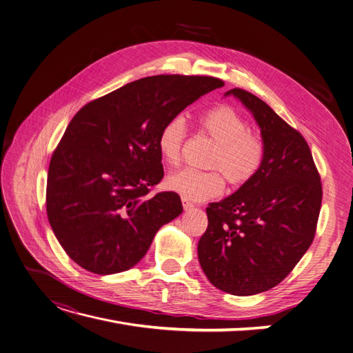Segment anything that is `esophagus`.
<instances>
[{"instance_id":"obj_1","label":"esophagus","mask_w":353,"mask_h":353,"mask_svg":"<svg viewBox=\"0 0 353 353\" xmlns=\"http://www.w3.org/2000/svg\"><path fill=\"white\" fill-rule=\"evenodd\" d=\"M181 203H183V208H185V210H192L193 209V203L189 202L188 199H185V197H181Z\"/></svg>"}]
</instances>
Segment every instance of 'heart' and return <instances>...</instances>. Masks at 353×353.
I'll return each instance as SVG.
<instances>
[{
	"label": "heart",
	"instance_id": "1",
	"mask_svg": "<svg viewBox=\"0 0 353 353\" xmlns=\"http://www.w3.org/2000/svg\"><path fill=\"white\" fill-rule=\"evenodd\" d=\"M202 132L216 144L206 161L210 172L180 168L167 177L168 189L188 201H206L223 190V179L229 186L241 188L251 181L261 168L264 143L250 132V124L231 106H218L201 118ZM188 135L186 119L181 115L172 118L159 135V150L168 165L180 160L181 147Z\"/></svg>",
	"mask_w": 353,
	"mask_h": 353
}]
</instances>
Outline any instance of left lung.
I'll use <instances>...</instances> for the list:
<instances>
[{
	"mask_svg": "<svg viewBox=\"0 0 353 353\" xmlns=\"http://www.w3.org/2000/svg\"><path fill=\"white\" fill-rule=\"evenodd\" d=\"M238 98L261 130L264 160L255 177L206 208L197 243L209 281L225 293L252 296L280 284L314 239L321 183L303 135L250 92Z\"/></svg>",
	"mask_w": 353,
	"mask_h": 353,
	"instance_id": "left-lung-1",
	"label": "left lung"
}]
</instances>
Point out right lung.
I'll list each match as a JSON object with an SVG mask.
<instances>
[{
  "instance_id": "add662e5",
  "label": "right lung",
  "mask_w": 353,
  "mask_h": 353,
  "mask_svg": "<svg viewBox=\"0 0 353 353\" xmlns=\"http://www.w3.org/2000/svg\"><path fill=\"white\" fill-rule=\"evenodd\" d=\"M221 86L210 76H148L72 118L50 160L46 208L76 264L101 275L127 271L183 212L174 192L148 196L164 176L159 135L188 105Z\"/></svg>"
}]
</instances>
